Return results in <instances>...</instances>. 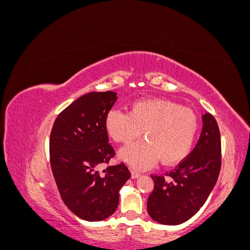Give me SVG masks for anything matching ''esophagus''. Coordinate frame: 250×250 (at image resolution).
<instances>
[{
	"mask_svg": "<svg viewBox=\"0 0 250 250\" xmlns=\"http://www.w3.org/2000/svg\"><path fill=\"white\" fill-rule=\"evenodd\" d=\"M141 176V174L139 173V172H137V171H131V178L132 179H135V178H139Z\"/></svg>",
	"mask_w": 250,
	"mask_h": 250,
	"instance_id": "esophagus-1",
	"label": "esophagus"
}]
</instances>
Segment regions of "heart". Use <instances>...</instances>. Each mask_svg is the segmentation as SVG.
Here are the masks:
<instances>
[{
	"mask_svg": "<svg viewBox=\"0 0 250 250\" xmlns=\"http://www.w3.org/2000/svg\"><path fill=\"white\" fill-rule=\"evenodd\" d=\"M105 125L113 141L129 144L121 150L122 160L137 170H145L158 158L164 165L181 162L191 152L198 132V118L191 109L167 99H144L131 104L130 112L111 109Z\"/></svg>",
	"mask_w": 250,
	"mask_h": 250,
	"instance_id": "1",
	"label": "heart"
}]
</instances>
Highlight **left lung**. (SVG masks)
<instances>
[{
    "instance_id": "left-lung-1",
    "label": "left lung",
    "mask_w": 250,
    "mask_h": 250,
    "mask_svg": "<svg viewBox=\"0 0 250 250\" xmlns=\"http://www.w3.org/2000/svg\"><path fill=\"white\" fill-rule=\"evenodd\" d=\"M199 141L190 155L177 167L162 175H151L154 188L147 210L154 221L178 225L191 219L206 203L217 183L221 168L220 131L215 118L202 116Z\"/></svg>"
}]
</instances>
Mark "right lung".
I'll use <instances>...</instances> for the list:
<instances>
[{"mask_svg": "<svg viewBox=\"0 0 250 250\" xmlns=\"http://www.w3.org/2000/svg\"><path fill=\"white\" fill-rule=\"evenodd\" d=\"M115 92H92L59 113L50 135V163L60 196L83 220L101 221L115 213L119 193L131 174L124 164L100 165L115 155L105 120Z\"/></svg>", "mask_w": 250, "mask_h": 250, "instance_id": "1", "label": "right lung"}]
</instances>
